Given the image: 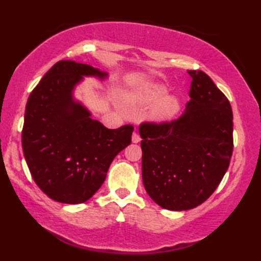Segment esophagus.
I'll return each mask as SVG.
<instances>
[{"mask_svg":"<svg viewBox=\"0 0 261 261\" xmlns=\"http://www.w3.org/2000/svg\"><path fill=\"white\" fill-rule=\"evenodd\" d=\"M132 141H133V143L141 142V136L138 135L136 132H134V133H133V135H132Z\"/></svg>","mask_w":261,"mask_h":261,"instance_id":"obj_1","label":"esophagus"}]
</instances>
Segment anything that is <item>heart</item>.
<instances>
[{"instance_id":"obj_1","label":"heart","mask_w":261,"mask_h":261,"mask_svg":"<svg viewBox=\"0 0 261 261\" xmlns=\"http://www.w3.org/2000/svg\"><path fill=\"white\" fill-rule=\"evenodd\" d=\"M168 89L163 84L147 83L128 95V101L134 105H151L148 118L156 123L172 119L180 110V100L175 95H167Z\"/></svg>"}]
</instances>
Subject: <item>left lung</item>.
<instances>
[{"instance_id": "1", "label": "left lung", "mask_w": 261, "mask_h": 261, "mask_svg": "<svg viewBox=\"0 0 261 261\" xmlns=\"http://www.w3.org/2000/svg\"><path fill=\"white\" fill-rule=\"evenodd\" d=\"M178 119L140 125L142 177L148 196L170 211L203 204L222 181L233 152L230 101L203 71Z\"/></svg>"}]
</instances>
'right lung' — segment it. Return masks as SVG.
I'll use <instances>...</instances> for the list:
<instances>
[{
    "instance_id": "add662e5",
    "label": "right lung",
    "mask_w": 261,
    "mask_h": 261,
    "mask_svg": "<svg viewBox=\"0 0 261 261\" xmlns=\"http://www.w3.org/2000/svg\"><path fill=\"white\" fill-rule=\"evenodd\" d=\"M83 75L107 73L60 61L37 84L25 106L22 150L37 186L58 203L81 204L102 186L115 156L130 144L134 127L109 129L74 101Z\"/></svg>"
}]
</instances>
